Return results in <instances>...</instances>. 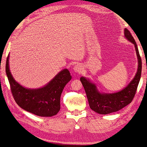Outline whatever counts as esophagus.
<instances>
[{
    "mask_svg": "<svg viewBox=\"0 0 147 147\" xmlns=\"http://www.w3.org/2000/svg\"><path fill=\"white\" fill-rule=\"evenodd\" d=\"M82 69H83L82 66L80 64L76 65L73 68V70L76 73H80L82 71Z\"/></svg>",
    "mask_w": 147,
    "mask_h": 147,
    "instance_id": "1",
    "label": "esophagus"
}]
</instances>
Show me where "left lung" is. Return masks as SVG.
Wrapping results in <instances>:
<instances>
[{"label": "left lung", "instance_id": "8db88e82", "mask_svg": "<svg viewBox=\"0 0 147 147\" xmlns=\"http://www.w3.org/2000/svg\"><path fill=\"white\" fill-rule=\"evenodd\" d=\"M124 36L135 45L138 58V70L132 80L122 90L115 93L100 92L90 80L81 77L80 80L84 87L91 109L99 114L106 115L117 112L130 104L136 94L142 71V61L136 42L130 31L124 29Z\"/></svg>", "mask_w": 147, "mask_h": 147}]
</instances>
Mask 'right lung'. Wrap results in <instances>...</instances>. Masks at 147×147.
Instances as JSON below:
<instances>
[{"label":"right lung","mask_w":147,"mask_h":147,"mask_svg":"<svg viewBox=\"0 0 147 147\" xmlns=\"http://www.w3.org/2000/svg\"><path fill=\"white\" fill-rule=\"evenodd\" d=\"M8 55L6 62V73L11 92L17 104L23 109L37 116L55 115L61 109L60 99L63 88L71 79L68 69H63L47 85L38 89L24 88L12 77L9 67Z\"/></svg>","instance_id":"1"}]
</instances>
